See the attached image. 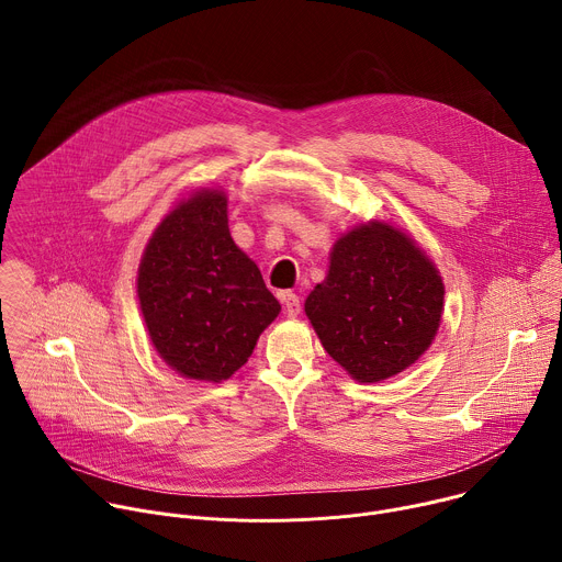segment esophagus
Masks as SVG:
<instances>
[{
  "instance_id": "esophagus-1",
  "label": "esophagus",
  "mask_w": 562,
  "mask_h": 562,
  "mask_svg": "<svg viewBox=\"0 0 562 562\" xmlns=\"http://www.w3.org/2000/svg\"><path fill=\"white\" fill-rule=\"evenodd\" d=\"M280 302L284 304V311H286V315H289V317L300 315L302 304H300V297H297L295 293H291V291H282V293H280Z\"/></svg>"
}]
</instances>
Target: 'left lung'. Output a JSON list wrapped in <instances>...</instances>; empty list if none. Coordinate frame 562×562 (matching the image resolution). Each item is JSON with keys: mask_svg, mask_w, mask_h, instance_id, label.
<instances>
[{"mask_svg": "<svg viewBox=\"0 0 562 562\" xmlns=\"http://www.w3.org/2000/svg\"><path fill=\"white\" fill-rule=\"evenodd\" d=\"M445 284L414 239L371 220L336 239L304 311L325 351L358 382L412 367L434 342Z\"/></svg>", "mask_w": 562, "mask_h": 562, "instance_id": "1", "label": "left lung"}]
</instances>
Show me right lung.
I'll return each instance as SVG.
<instances>
[{
    "label": "right lung",
    "instance_id": "obj_1",
    "mask_svg": "<svg viewBox=\"0 0 562 562\" xmlns=\"http://www.w3.org/2000/svg\"><path fill=\"white\" fill-rule=\"evenodd\" d=\"M148 338L173 371L222 382L280 313L258 265L233 243L226 193L202 189L153 231L137 269Z\"/></svg>",
    "mask_w": 562,
    "mask_h": 562
}]
</instances>
